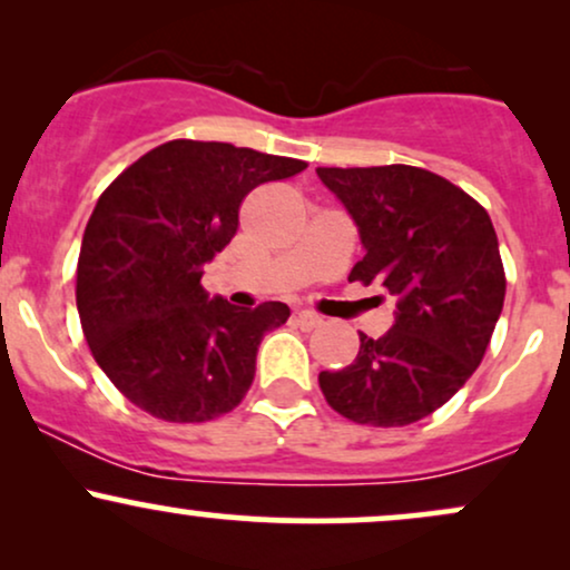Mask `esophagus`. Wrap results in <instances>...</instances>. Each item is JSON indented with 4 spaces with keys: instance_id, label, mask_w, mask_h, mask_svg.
<instances>
[{
    "instance_id": "esophagus-1",
    "label": "esophagus",
    "mask_w": 570,
    "mask_h": 570,
    "mask_svg": "<svg viewBox=\"0 0 570 570\" xmlns=\"http://www.w3.org/2000/svg\"><path fill=\"white\" fill-rule=\"evenodd\" d=\"M294 318H297V324L303 326V330H316V326L324 324V318L313 311H297V316Z\"/></svg>"
}]
</instances>
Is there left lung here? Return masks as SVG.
<instances>
[{"mask_svg":"<svg viewBox=\"0 0 570 570\" xmlns=\"http://www.w3.org/2000/svg\"><path fill=\"white\" fill-rule=\"evenodd\" d=\"M364 244L348 281L396 297L394 326L358 332L356 358L322 372L330 407L362 426H410L472 377L501 316L507 276L493 222L472 195L415 166L316 168Z\"/></svg>","mask_w":570,"mask_h":570,"instance_id":"left-lung-1","label":"left lung"}]
</instances>
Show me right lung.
<instances>
[{"label":"right lung","mask_w":570,"mask_h":570,"mask_svg":"<svg viewBox=\"0 0 570 570\" xmlns=\"http://www.w3.org/2000/svg\"><path fill=\"white\" fill-rule=\"evenodd\" d=\"M225 141L174 139L101 193L77 259V311L98 367L128 402L168 423H206L244 402L284 303L208 299L200 276L263 181L305 171Z\"/></svg>","instance_id":"obj_1"}]
</instances>
